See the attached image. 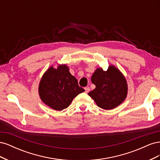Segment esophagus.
Instances as JSON below:
<instances>
[{
  "mask_svg": "<svg viewBox=\"0 0 160 160\" xmlns=\"http://www.w3.org/2000/svg\"><path fill=\"white\" fill-rule=\"evenodd\" d=\"M89 90H90V88H89V87H86V88H85V91L86 93H89Z\"/></svg>",
  "mask_w": 160,
  "mask_h": 160,
  "instance_id": "obj_1",
  "label": "esophagus"
}]
</instances>
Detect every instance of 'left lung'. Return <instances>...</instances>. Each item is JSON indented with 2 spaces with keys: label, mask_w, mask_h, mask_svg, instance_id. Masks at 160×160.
Segmentation results:
<instances>
[{
  "label": "left lung",
  "mask_w": 160,
  "mask_h": 160,
  "mask_svg": "<svg viewBox=\"0 0 160 160\" xmlns=\"http://www.w3.org/2000/svg\"><path fill=\"white\" fill-rule=\"evenodd\" d=\"M91 82L95 85V88L88 95L101 109H114L126 98V79L113 65H110L105 71L102 68L97 69L91 77Z\"/></svg>",
  "instance_id": "left-lung-1"
}]
</instances>
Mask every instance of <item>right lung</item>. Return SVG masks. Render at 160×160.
I'll return each mask as SVG.
<instances>
[{
    "label": "right lung",
    "instance_id": "1",
    "mask_svg": "<svg viewBox=\"0 0 160 160\" xmlns=\"http://www.w3.org/2000/svg\"><path fill=\"white\" fill-rule=\"evenodd\" d=\"M84 91L66 65H59L57 69L50 67L42 75L38 87L42 102L57 111L68 108L72 99Z\"/></svg>",
    "mask_w": 160,
    "mask_h": 160
}]
</instances>
